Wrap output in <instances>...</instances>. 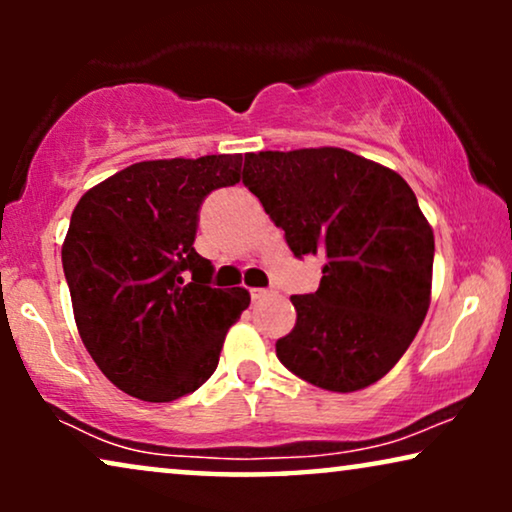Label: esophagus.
Wrapping results in <instances>:
<instances>
[{"label": "esophagus", "mask_w": 512, "mask_h": 512, "mask_svg": "<svg viewBox=\"0 0 512 512\" xmlns=\"http://www.w3.org/2000/svg\"><path fill=\"white\" fill-rule=\"evenodd\" d=\"M270 296H272L270 289H251V298H254V300H265Z\"/></svg>", "instance_id": "1"}]
</instances>
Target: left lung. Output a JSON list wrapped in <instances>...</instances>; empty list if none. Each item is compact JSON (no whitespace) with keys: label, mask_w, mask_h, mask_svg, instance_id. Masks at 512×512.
Returning <instances> with one entry per match:
<instances>
[{"label":"left lung","mask_w":512,"mask_h":512,"mask_svg":"<svg viewBox=\"0 0 512 512\" xmlns=\"http://www.w3.org/2000/svg\"><path fill=\"white\" fill-rule=\"evenodd\" d=\"M242 181L293 256L326 258L319 289L291 296L298 319L277 340V359L340 394L387 375L431 303L433 230L412 188L335 146L247 153Z\"/></svg>","instance_id":"left-lung-1"}]
</instances>
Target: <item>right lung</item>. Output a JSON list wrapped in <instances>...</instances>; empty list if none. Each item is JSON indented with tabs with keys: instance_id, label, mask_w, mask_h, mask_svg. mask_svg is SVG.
I'll return each mask as SVG.
<instances>
[{
	"instance_id": "obj_1",
	"label": "right lung",
	"mask_w": 512,
	"mask_h": 512,
	"mask_svg": "<svg viewBox=\"0 0 512 512\" xmlns=\"http://www.w3.org/2000/svg\"><path fill=\"white\" fill-rule=\"evenodd\" d=\"M242 156L144 160L83 195L62 244L79 335L125 394L170 403L219 366L249 291L214 289L195 251L200 207L240 181Z\"/></svg>"
}]
</instances>
